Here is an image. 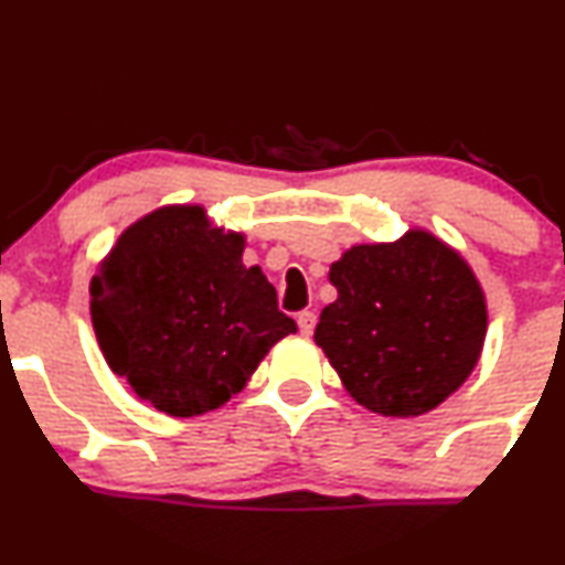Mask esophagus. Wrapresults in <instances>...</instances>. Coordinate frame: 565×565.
<instances>
[{"label": "esophagus", "instance_id": "1", "mask_svg": "<svg viewBox=\"0 0 565 565\" xmlns=\"http://www.w3.org/2000/svg\"><path fill=\"white\" fill-rule=\"evenodd\" d=\"M297 323H300V331L305 337H310L312 334V329H316V312H310V310H305V312H300V316H297Z\"/></svg>", "mask_w": 565, "mask_h": 565}]
</instances>
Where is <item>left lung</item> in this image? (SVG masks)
Listing matches in <instances>:
<instances>
[{
    "mask_svg": "<svg viewBox=\"0 0 565 565\" xmlns=\"http://www.w3.org/2000/svg\"><path fill=\"white\" fill-rule=\"evenodd\" d=\"M329 281L337 300L323 308L312 339L365 411L424 416L477 369L489 326L484 287L429 228L352 244L331 263Z\"/></svg>",
    "mask_w": 565,
    "mask_h": 565,
    "instance_id": "1",
    "label": "left lung"
}]
</instances>
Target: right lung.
I'll list each match as a JSON object with an SVG mask.
<instances>
[{"instance_id":"obj_1","label":"right lung","mask_w":565,"mask_h":565,"mask_svg":"<svg viewBox=\"0 0 565 565\" xmlns=\"http://www.w3.org/2000/svg\"><path fill=\"white\" fill-rule=\"evenodd\" d=\"M247 236L202 205H162L134 221L88 284L99 350L154 411L205 416L247 386L297 323L276 305Z\"/></svg>"}]
</instances>
